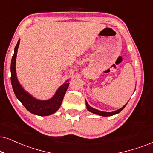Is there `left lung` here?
I'll return each instance as SVG.
<instances>
[{
    "label": "left lung",
    "mask_w": 153,
    "mask_h": 153,
    "mask_svg": "<svg viewBox=\"0 0 153 153\" xmlns=\"http://www.w3.org/2000/svg\"><path fill=\"white\" fill-rule=\"evenodd\" d=\"M126 104H125V105L123 106V107H121V109L117 110V111H112V112H106V111H100V110L95 109H94V108L91 107L88 104V102H86L87 109H88L89 111L92 112V113H93V114H97V115H100V116H102V117H109V116H112V115L117 114L119 113V112L121 111H122V110L123 109V108H124V107H126Z\"/></svg>",
    "instance_id": "obj_1"
}]
</instances>
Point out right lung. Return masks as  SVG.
<instances>
[{
	"mask_svg": "<svg viewBox=\"0 0 153 153\" xmlns=\"http://www.w3.org/2000/svg\"><path fill=\"white\" fill-rule=\"evenodd\" d=\"M20 39L18 40L14 49V54L12 57L10 65L11 84L17 98L20 100L22 105L32 114L38 116H49L55 113L61 107L63 97L69 86L67 80L58 89L53 97L47 100H39L34 98L27 92H26L17 80L16 75V56Z\"/></svg>",
	"mask_w": 153,
	"mask_h": 153,
	"instance_id": "obj_1",
	"label": "right lung"
}]
</instances>
